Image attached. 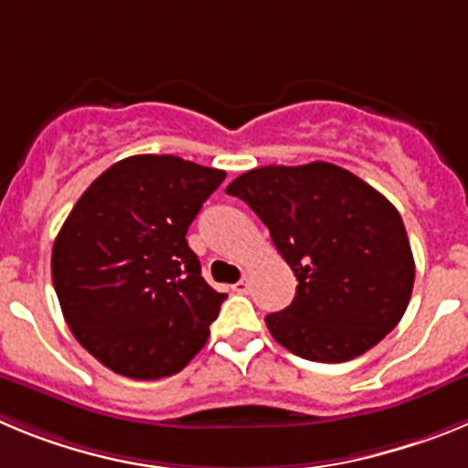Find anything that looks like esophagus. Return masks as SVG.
I'll return each instance as SVG.
<instances>
[{"instance_id":"1","label":"esophagus","mask_w":468,"mask_h":468,"mask_svg":"<svg viewBox=\"0 0 468 468\" xmlns=\"http://www.w3.org/2000/svg\"><path fill=\"white\" fill-rule=\"evenodd\" d=\"M231 288H234V291H237V292H248L250 283H248V279H241V281H237V283L231 285Z\"/></svg>"}]
</instances>
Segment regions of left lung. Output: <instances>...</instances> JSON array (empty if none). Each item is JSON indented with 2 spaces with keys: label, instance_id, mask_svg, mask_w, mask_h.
Masks as SVG:
<instances>
[{
  "label": "left lung",
  "instance_id": "obj_1",
  "mask_svg": "<svg viewBox=\"0 0 468 468\" xmlns=\"http://www.w3.org/2000/svg\"><path fill=\"white\" fill-rule=\"evenodd\" d=\"M239 197L267 225L297 276L291 307L264 318L295 356L342 363L399 325L415 283V260L399 210L345 168L312 161L239 176Z\"/></svg>",
  "mask_w": 468,
  "mask_h": 468
}]
</instances>
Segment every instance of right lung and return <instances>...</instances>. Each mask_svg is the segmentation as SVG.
<instances>
[{
	"label": "right lung",
	"instance_id": "right-lung-1",
	"mask_svg": "<svg viewBox=\"0 0 468 468\" xmlns=\"http://www.w3.org/2000/svg\"><path fill=\"white\" fill-rule=\"evenodd\" d=\"M225 176L173 154L128 156L58 231L51 276L65 321L117 375L168 378L204 349L227 295L206 283L185 237Z\"/></svg>",
	"mask_w": 468,
	"mask_h": 468
}]
</instances>
